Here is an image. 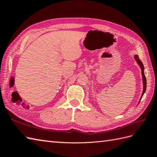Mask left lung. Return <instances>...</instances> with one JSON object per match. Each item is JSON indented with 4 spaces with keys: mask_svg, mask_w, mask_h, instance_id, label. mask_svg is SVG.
<instances>
[{
    "mask_svg": "<svg viewBox=\"0 0 157 157\" xmlns=\"http://www.w3.org/2000/svg\"><path fill=\"white\" fill-rule=\"evenodd\" d=\"M134 58L136 59V61H137V64H138L140 65V67L141 69V75H142V80H143V84H144V90H143V92H142V94H141V99L139 101V103L140 102L141 99L142 98V97H143L144 93L146 91V87H147V80H146V78H145V74H144V64L142 63V62L141 61V60L139 59V56L137 55H135L134 56Z\"/></svg>",
    "mask_w": 157,
    "mask_h": 157,
    "instance_id": "8db88e82",
    "label": "left lung"
}]
</instances>
